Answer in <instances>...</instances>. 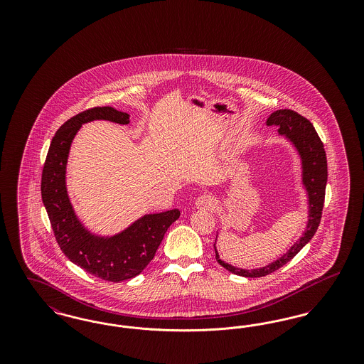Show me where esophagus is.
<instances>
[{
    "label": "esophagus",
    "instance_id": "34e87169",
    "mask_svg": "<svg viewBox=\"0 0 364 364\" xmlns=\"http://www.w3.org/2000/svg\"><path fill=\"white\" fill-rule=\"evenodd\" d=\"M195 205H196V208H202V210H213V208H215L217 202H215V199H214L213 196H210V195H200V196H198V199L195 200Z\"/></svg>",
    "mask_w": 364,
    "mask_h": 364
}]
</instances>
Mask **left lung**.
<instances>
[{
    "label": "left lung",
    "instance_id": "left-lung-1",
    "mask_svg": "<svg viewBox=\"0 0 364 364\" xmlns=\"http://www.w3.org/2000/svg\"><path fill=\"white\" fill-rule=\"evenodd\" d=\"M267 125H276L278 128V134L284 135L288 139L299 153L301 159V181L307 191L309 196V223L307 228L303 233V236L294 242V245L288 250L287 254H284L281 258L272 262L267 266H263L259 269H240L235 267L224 260L220 259L218 251L214 244L215 250V259L233 274L242 276V277L257 278L267 276L273 272L282 267L285 263L294 258V255L312 239L315 235L321 217H322V208L325 202V190L328 183V161L326 153L323 149V143L318 136L314 125L310 120L299 114L297 112L291 109H279L270 114V117L266 122Z\"/></svg>",
    "mask_w": 364,
    "mask_h": 364
}]
</instances>
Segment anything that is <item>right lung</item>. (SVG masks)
<instances>
[{"label":"right lung","instance_id":"right-lung-1","mask_svg":"<svg viewBox=\"0 0 364 364\" xmlns=\"http://www.w3.org/2000/svg\"><path fill=\"white\" fill-rule=\"evenodd\" d=\"M94 120L128 124L129 114L102 106L85 110L64 122L53 136L42 171L41 192L55 240L65 257L95 277L120 282L136 277L151 262L180 211L173 208L146 214L110 237L95 236L87 230L70 205L65 173L72 140L82 124Z\"/></svg>","mask_w":364,"mask_h":364}]
</instances>
